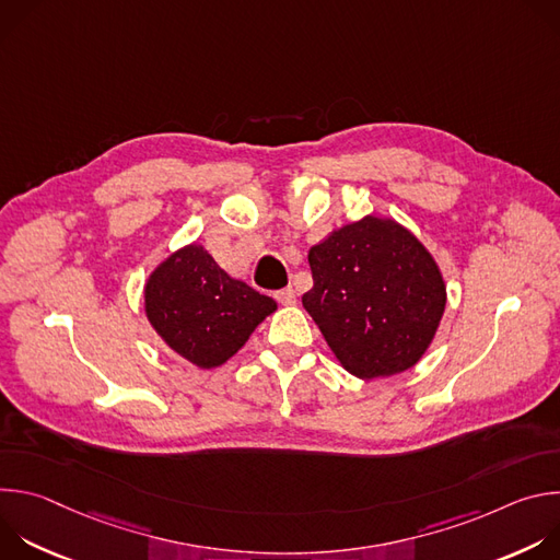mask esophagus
Here are the masks:
<instances>
[{"label":"esophagus","instance_id":"obj_1","mask_svg":"<svg viewBox=\"0 0 560 560\" xmlns=\"http://www.w3.org/2000/svg\"><path fill=\"white\" fill-rule=\"evenodd\" d=\"M275 299H277L279 303H283V305H292V303L296 301V292H294L292 285H288V288H283V290H277V292H275Z\"/></svg>","mask_w":560,"mask_h":560}]
</instances>
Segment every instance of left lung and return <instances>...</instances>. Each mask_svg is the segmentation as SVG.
<instances>
[{
    "instance_id": "left-lung-1",
    "label": "left lung",
    "mask_w": 560,
    "mask_h": 560,
    "mask_svg": "<svg viewBox=\"0 0 560 560\" xmlns=\"http://www.w3.org/2000/svg\"><path fill=\"white\" fill-rule=\"evenodd\" d=\"M303 307L341 365L359 378L406 372L432 343L445 283L419 238L389 219L365 217L307 255Z\"/></svg>"
}]
</instances>
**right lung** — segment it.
<instances>
[{"mask_svg": "<svg viewBox=\"0 0 560 560\" xmlns=\"http://www.w3.org/2000/svg\"><path fill=\"white\" fill-rule=\"evenodd\" d=\"M275 310V299L232 279L197 244L171 255L145 283V314L156 335L203 370L236 354Z\"/></svg>", "mask_w": 560, "mask_h": 560, "instance_id": "obj_1", "label": "right lung"}]
</instances>
